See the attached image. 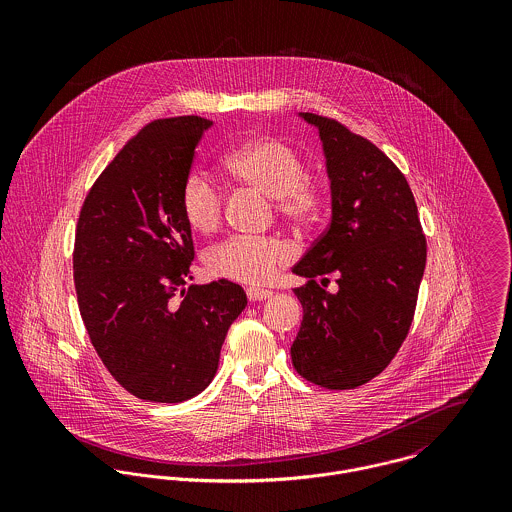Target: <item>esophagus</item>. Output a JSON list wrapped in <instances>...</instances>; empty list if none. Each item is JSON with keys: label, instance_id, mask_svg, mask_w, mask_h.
Wrapping results in <instances>:
<instances>
[{"label": "esophagus", "instance_id": "1", "mask_svg": "<svg viewBox=\"0 0 512 512\" xmlns=\"http://www.w3.org/2000/svg\"><path fill=\"white\" fill-rule=\"evenodd\" d=\"M246 295H248V299H250V301H266V299H270V297H272V292H268V290H260V288H248V290H246Z\"/></svg>", "mask_w": 512, "mask_h": 512}]
</instances>
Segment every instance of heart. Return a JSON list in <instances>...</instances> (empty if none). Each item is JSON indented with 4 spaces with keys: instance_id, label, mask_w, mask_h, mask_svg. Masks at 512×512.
Masks as SVG:
<instances>
[{
    "instance_id": "1",
    "label": "heart",
    "mask_w": 512,
    "mask_h": 512,
    "mask_svg": "<svg viewBox=\"0 0 512 512\" xmlns=\"http://www.w3.org/2000/svg\"><path fill=\"white\" fill-rule=\"evenodd\" d=\"M226 173L240 185L272 197L276 213L297 224L315 219L323 207L321 185L303 175V159L293 147L276 138H254L234 147L224 159ZM181 213L197 232L217 228L222 193L203 173H189L181 187ZM290 248L274 236H230L215 244L207 256V270L230 282L262 286L290 260Z\"/></svg>"
}]
</instances>
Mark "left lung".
Returning <instances> with one entry per match:
<instances>
[{"label":"left lung","mask_w":512,"mask_h":512,"mask_svg":"<svg viewBox=\"0 0 512 512\" xmlns=\"http://www.w3.org/2000/svg\"><path fill=\"white\" fill-rule=\"evenodd\" d=\"M319 130L331 189V222L293 266L303 319L292 345L295 370L331 390L357 388L398 353L414 319L426 268V236L400 169L335 120L299 112ZM340 290L320 288L328 276Z\"/></svg>","instance_id":"1"}]
</instances>
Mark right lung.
<instances>
[{
  "instance_id": "obj_1",
  "label": "right lung",
  "mask_w": 512,
  "mask_h": 512,
  "mask_svg": "<svg viewBox=\"0 0 512 512\" xmlns=\"http://www.w3.org/2000/svg\"><path fill=\"white\" fill-rule=\"evenodd\" d=\"M211 126L199 116L151 122L102 171L78 217L73 268L84 327L110 374L147 402L201 394L248 303L228 280L185 288L195 250L179 199Z\"/></svg>"
}]
</instances>
